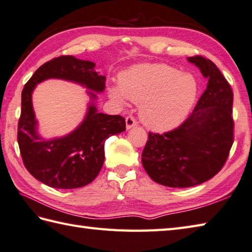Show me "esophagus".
Instances as JSON below:
<instances>
[{"instance_id": "1", "label": "esophagus", "mask_w": 252, "mask_h": 252, "mask_svg": "<svg viewBox=\"0 0 252 252\" xmlns=\"http://www.w3.org/2000/svg\"><path fill=\"white\" fill-rule=\"evenodd\" d=\"M137 126V121L133 119L132 116H127L126 117V129H130V128Z\"/></svg>"}]
</instances>
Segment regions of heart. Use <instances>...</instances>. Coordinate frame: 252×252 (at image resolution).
<instances>
[{
    "instance_id": "obj_1",
    "label": "heart",
    "mask_w": 252,
    "mask_h": 252,
    "mask_svg": "<svg viewBox=\"0 0 252 252\" xmlns=\"http://www.w3.org/2000/svg\"><path fill=\"white\" fill-rule=\"evenodd\" d=\"M198 81L189 73L165 64L132 66L121 77L120 86H112L109 94L117 104L127 99L142 104L143 124L156 131H168L188 116L198 95Z\"/></svg>"
}]
</instances>
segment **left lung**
Wrapping results in <instances>:
<instances>
[{
    "instance_id": "1",
    "label": "left lung",
    "mask_w": 252,
    "mask_h": 252,
    "mask_svg": "<svg viewBox=\"0 0 252 252\" xmlns=\"http://www.w3.org/2000/svg\"><path fill=\"white\" fill-rule=\"evenodd\" d=\"M208 79L207 89L188 119L176 129L149 132L141 162L156 183L173 188L202 184L220 172L234 139L233 91L213 62L187 58Z\"/></svg>"
}]
</instances>
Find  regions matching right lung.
Returning <instances> with one entry per match:
<instances>
[{
    "instance_id": "obj_1",
    "label": "right lung",
    "mask_w": 252,
    "mask_h": 252,
    "mask_svg": "<svg viewBox=\"0 0 252 252\" xmlns=\"http://www.w3.org/2000/svg\"><path fill=\"white\" fill-rule=\"evenodd\" d=\"M54 78L85 86L91 101L83 122L63 137L45 140L37 130L32 106V92L38 83ZM105 89V76L91 61L60 56L34 71L22 92V113L17 140L26 168L49 187L74 189L90 184L104 162V142L110 136L125 131V119L107 115L96 109V94Z\"/></svg>"
}]
</instances>
